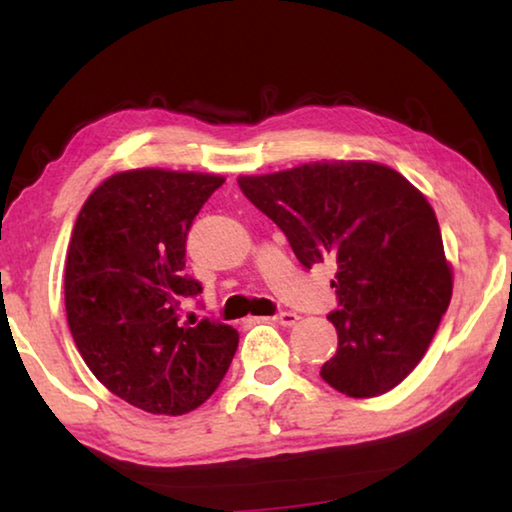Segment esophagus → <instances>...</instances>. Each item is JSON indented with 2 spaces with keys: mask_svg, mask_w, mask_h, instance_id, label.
Segmentation results:
<instances>
[{
  "mask_svg": "<svg viewBox=\"0 0 512 512\" xmlns=\"http://www.w3.org/2000/svg\"><path fill=\"white\" fill-rule=\"evenodd\" d=\"M298 314L296 311H280V314L277 316H273V320L277 325H282V327H291V325H296L298 323Z\"/></svg>",
  "mask_w": 512,
  "mask_h": 512,
  "instance_id": "obj_1",
  "label": "esophagus"
}]
</instances>
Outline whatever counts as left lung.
<instances>
[{"label":"left lung","instance_id":"1","mask_svg":"<svg viewBox=\"0 0 512 512\" xmlns=\"http://www.w3.org/2000/svg\"><path fill=\"white\" fill-rule=\"evenodd\" d=\"M241 192L300 264L332 262L336 354L320 368L350 397H377L418 366L452 300L436 212L402 173L377 162H311L241 176Z\"/></svg>","mask_w":512,"mask_h":512}]
</instances>
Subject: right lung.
Segmentation results:
<instances>
[{
  "mask_svg": "<svg viewBox=\"0 0 512 512\" xmlns=\"http://www.w3.org/2000/svg\"><path fill=\"white\" fill-rule=\"evenodd\" d=\"M214 173L133 169L94 189L74 223L65 262V311L83 361L110 393L155 415L201 406L230 368L239 334L219 320L180 323L185 241Z\"/></svg>",
  "mask_w": 512,
  "mask_h": 512,
  "instance_id": "right-lung-1",
  "label": "right lung"
}]
</instances>
